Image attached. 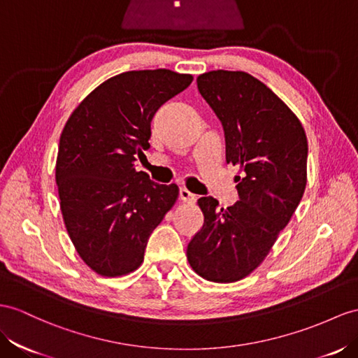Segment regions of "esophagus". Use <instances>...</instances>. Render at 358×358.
I'll return each mask as SVG.
<instances>
[{"mask_svg": "<svg viewBox=\"0 0 358 358\" xmlns=\"http://www.w3.org/2000/svg\"><path fill=\"white\" fill-rule=\"evenodd\" d=\"M178 196H180V199L182 201V203H194V201L196 199V196L194 194H190V192L187 189H185V187H180Z\"/></svg>", "mask_w": 358, "mask_h": 358, "instance_id": "1", "label": "esophagus"}]
</instances>
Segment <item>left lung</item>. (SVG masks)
<instances>
[{"instance_id":"obj_1","label":"left lung","mask_w":358,"mask_h":358,"mask_svg":"<svg viewBox=\"0 0 358 358\" xmlns=\"http://www.w3.org/2000/svg\"><path fill=\"white\" fill-rule=\"evenodd\" d=\"M198 90L224 128L225 160L241 166L239 201L219 208L203 196L204 224L187 245V260L201 277L234 282L264 260L304 195L308 145L295 113L242 71H210Z\"/></svg>"}]
</instances>
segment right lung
Segmentation results:
<instances>
[{
	"label": "right lung",
	"mask_w": 358,
	"mask_h": 358,
	"mask_svg": "<svg viewBox=\"0 0 358 358\" xmlns=\"http://www.w3.org/2000/svg\"><path fill=\"white\" fill-rule=\"evenodd\" d=\"M192 80L169 69L122 72L90 92L63 128V221L80 257L103 277L139 268L151 233L176 204L177 185H157L134 162L150 148L155 112Z\"/></svg>",
	"instance_id": "1"
}]
</instances>
